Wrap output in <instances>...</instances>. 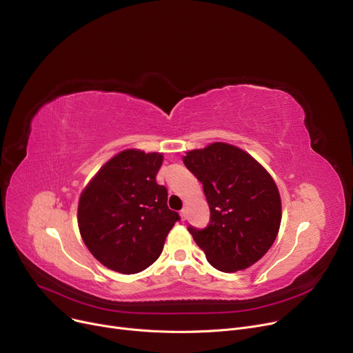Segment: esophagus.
Listing matches in <instances>:
<instances>
[{
  "label": "esophagus",
  "mask_w": 353,
  "mask_h": 353,
  "mask_svg": "<svg viewBox=\"0 0 353 353\" xmlns=\"http://www.w3.org/2000/svg\"><path fill=\"white\" fill-rule=\"evenodd\" d=\"M180 217H181V220H186L188 219V210L186 209H181L180 210Z\"/></svg>",
  "instance_id": "obj_1"
}]
</instances>
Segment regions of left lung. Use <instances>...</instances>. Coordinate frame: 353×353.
Returning <instances> with one entry per match:
<instances>
[{"label": "left lung", "mask_w": 353, "mask_h": 353, "mask_svg": "<svg viewBox=\"0 0 353 353\" xmlns=\"http://www.w3.org/2000/svg\"><path fill=\"white\" fill-rule=\"evenodd\" d=\"M203 184L210 208L205 229L189 226L208 262L220 272L243 270L262 259L281 228V194L272 176L242 148L213 143L183 157Z\"/></svg>", "instance_id": "1"}]
</instances>
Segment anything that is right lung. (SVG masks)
I'll return each mask as SVG.
<instances>
[{"instance_id": "1", "label": "right lung", "mask_w": 353, "mask_h": 353, "mask_svg": "<svg viewBox=\"0 0 353 353\" xmlns=\"http://www.w3.org/2000/svg\"><path fill=\"white\" fill-rule=\"evenodd\" d=\"M161 153L124 150L91 179L79 201V229L105 268L133 274L153 265L180 216L156 181Z\"/></svg>"}]
</instances>
